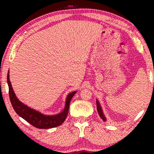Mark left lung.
<instances>
[{"label":"left lung","instance_id":"8db88e82","mask_svg":"<svg viewBox=\"0 0 154 154\" xmlns=\"http://www.w3.org/2000/svg\"><path fill=\"white\" fill-rule=\"evenodd\" d=\"M96 104H97V112L99 113V116H100V117L103 120V121H106V118H105L104 113H103V112H102V108H101L100 103H99L97 100Z\"/></svg>","mask_w":154,"mask_h":154}]
</instances>
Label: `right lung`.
Segmentation results:
<instances>
[{
  "label": "right lung",
  "instance_id": "right-lung-1",
  "mask_svg": "<svg viewBox=\"0 0 154 154\" xmlns=\"http://www.w3.org/2000/svg\"><path fill=\"white\" fill-rule=\"evenodd\" d=\"M8 84L9 87V97L12 106L17 114L26 121L31 125L40 129H48L62 125L66 119L69 109V104L71 99L76 92H71L67 96L66 105L62 113L55 116H45L38 112L37 111L29 108L18 100L12 88L9 79V71L8 73Z\"/></svg>",
  "mask_w": 154,
  "mask_h": 154
}]
</instances>
